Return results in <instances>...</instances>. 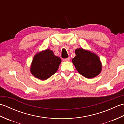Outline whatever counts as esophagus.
<instances>
[{
  "label": "esophagus",
  "instance_id": "1",
  "mask_svg": "<svg viewBox=\"0 0 124 124\" xmlns=\"http://www.w3.org/2000/svg\"><path fill=\"white\" fill-rule=\"evenodd\" d=\"M70 60V58L69 57H68V58H66V59H63L64 61H69Z\"/></svg>",
  "mask_w": 124,
  "mask_h": 124
}]
</instances>
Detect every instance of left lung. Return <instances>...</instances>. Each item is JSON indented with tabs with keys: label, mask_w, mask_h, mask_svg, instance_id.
<instances>
[{
	"label": "left lung",
	"mask_w": 124,
	"mask_h": 124,
	"mask_svg": "<svg viewBox=\"0 0 124 124\" xmlns=\"http://www.w3.org/2000/svg\"><path fill=\"white\" fill-rule=\"evenodd\" d=\"M76 56L72 62L78 72L86 78L98 76L102 71V63L97 55L88 50L79 48L75 50Z\"/></svg>",
	"instance_id": "8db88e82"
}]
</instances>
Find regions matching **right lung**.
Returning <instances> with one entry per match:
<instances>
[{"mask_svg": "<svg viewBox=\"0 0 124 124\" xmlns=\"http://www.w3.org/2000/svg\"><path fill=\"white\" fill-rule=\"evenodd\" d=\"M61 59L55 56L49 49L39 52L35 54L30 66V72L33 76L41 80L51 77L59 69Z\"/></svg>", "mask_w": 124, "mask_h": 124, "instance_id": "obj_1", "label": "right lung"}]
</instances>
